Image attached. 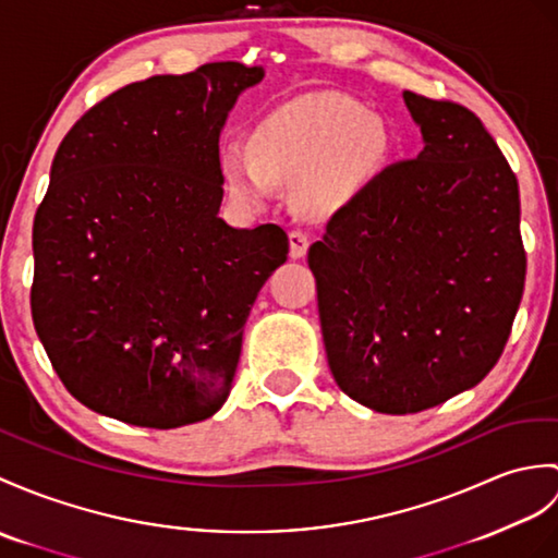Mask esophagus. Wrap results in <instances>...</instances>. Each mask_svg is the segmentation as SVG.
I'll return each instance as SVG.
<instances>
[{
    "instance_id": "1",
    "label": "esophagus",
    "mask_w": 558,
    "mask_h": 558,
    "mask_svg": "<svg viewBox=\"0 0 558 558\" xmlns=\"http://www.w3.org/2000/svg\"><path fill=\"white\" fill-rule=\"evenodd\" d=\"M308 252V238L302 230H292L290 232V256L292 258H302Z\"/></svg>"
}]
</instances>
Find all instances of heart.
Segmentation results:
<instances>
[{"mask_svg":"<svg viewBox=\"0 0 558 558\" xmlns=\"http://www.w3.org/2000/svg\"><path fill=\"white\" fill-rule=\"evenodd\" d=\"M254 154L232 147L230 192L264 206L280 185L302 183V204L330 214L373 185L390 161L392 135L380 116L342 95H311L276 109L256 128Z\"/></svg>","mask_w":558,"mask_h":558,"instance_id":"heart-1","label":"heart"}]
</instances>
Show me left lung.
<instances>
[{
	"instance_id": "obj_1",
	"label": "left lung",
	"mask_w": 558,
	"mask_h": 558,
	"mask_svg": "<svg viewBox=\"0 0 558 558\" xmlns=\"http://www.w3.org/2000/svg\"><path fill=\"white\" fill-rule=\"evenodd\" d=\"M423 149L311 244L328 366L378 413H416L497 364L525 284L518 180L473 111L404 93Z\"/></svg>"
}]
</instances>
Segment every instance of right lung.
Masks as SVG:
<instances>
[{
  "mask_svg": "<svg viewBox=\"0 0 558 558\" xmlns=\"http://www.w3.org/2000/svg\"><path fill=\"white\" fill-rule=\"evenodd\" d=\"M262 66L218 61L101 99L61 140L33 223V323L66 390L171 427L226 404L258 290L288 232L218 216L220 131Z\"/></svg>",
  "mask_w": 558,
  "mask_h": 558,
  "instance_id": "right-lung-1",
  "label": "right lung"
}]
</instances>
